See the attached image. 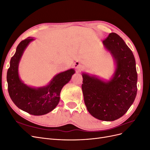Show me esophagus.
<instances>
[{
    "label": "esophagus",
    "instance_id": "34e87169",
    "mask_svg": "<svg viewBox=\"0 0 150 150\" xmlns=\"http://www.w3.org/2000/svg\"><path fill=\"white\" fill-rule=\"evenodd\" d=\"M75 67L77 70L79 71V69L81 68V66L79 64H78V62H76L75 64Z\"/></svg>",
    "mask_w": 150,
    "mask_h": 150
}]
</instances>
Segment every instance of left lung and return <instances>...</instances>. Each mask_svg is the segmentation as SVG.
Returning <instances> with one entry per match:
<instances>
[{"label":"left lung","instance_id":"left-lung-1","mask_svg":"<svg viewBox=\"0 0 150 150\" xmlns=\"http://www.w3.org/2000/svg\"><path fill=\"white\" fill-rule=\"evenodd\" d=\"M103 43L116 62L115 73L108 81L83 73L82 90L90 114L99 120L112 121L123 116L133 103L138 75L133 54L120 35L110 33Z\"/></svg>","mask_w":150,"mask_h":150}]
</instances>
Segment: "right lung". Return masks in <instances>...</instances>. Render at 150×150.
Returning a JSON list of instances; mask_svg holds the SVG:
<instances>
[{
    "mask_svg": "<svg viewBox=\"0 0 150 150\" xmlns=\"http://www.w3.org/2000/svg\"><path fill=\"white\" fill-rule=\"evenodd\" d=\"M28 38L18 45L10 61L7 74L8 91L13 103L22 111L35 116L46 115L55 108L60 100L62 88L71 80L75 73L70 69L56 75L50 83L44 87L31 88L21 80L18 67L24 50L34 40Z\"/></svg>",
    "mask_w": 150,
    "mask_h": 150,
    "instance_id": "1",
    "label": "right lung"
}]
</instances>
